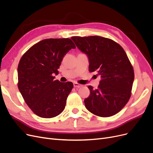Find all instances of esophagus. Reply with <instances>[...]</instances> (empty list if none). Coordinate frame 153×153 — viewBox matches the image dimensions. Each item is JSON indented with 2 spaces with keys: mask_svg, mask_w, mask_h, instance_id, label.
I'll return each instance as SVG.
<instances>
[{
  "mask_svg": "<svg viewBox=\"0 0 153 153\" xmlns=\"http://www.w3.org/2000/svg\"><path fill=\"white\" fill-rule=\"evenodd\" d=\"M73 84H74V88H81V87H82L83 86V85H82V84H78V83H77V82H74L73 83Z\"/></svg>",
  "mask_w": 153,
  "mask_h": 153,
  "instance_id": "esophagus-1",
  "label": "esophagus"
}]
</instances>
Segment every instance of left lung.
<instances>
[{"label":"left lung","instance_id":"obj_1","mask_svg":"<svg viewBox=\"0 0 153 153\" xmlns=\"http://www.w3.org/2000/svg\"><path fill=\"white\" fill-rule=\"evenodd\" d=\"M71 39L77 48L88 56L89 71L97 72L101 80L96 89L91 85L84 99L86 109L100 117H110L120 111L131 95L134 79L133 68L121 46L101 36Z\"/></svg>","mask_w":153,"mask_h":153}]
</instances>
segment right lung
Instances as JSON below:
<instances>
[{
  "label": "right lung",
  "mask_w": 153,
  "mask_h": 153,
  "mask_svg": "<svg viewBox=\"0 0 153 153\" xmlns=\"http://www.w3.org/2000/svg\"><path fill=\"white\" fill-rule=\"evenodd\" d=\"M76 46L71 39H47L26 52L19 61L18 88L34 114L51 118L64 111L72 82L54 80L64 56Z\"/></svg>",
  "instance_id": "right-lung-1"
}]
</instances>
